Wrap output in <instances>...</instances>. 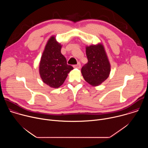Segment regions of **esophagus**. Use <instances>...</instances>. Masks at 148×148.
I'll list each match as a JSON object with an SVG mask.
<instances>
[{
    "mask_svg": "<svg viewBox=\"0 0 148 148\" xmlns=\"http://www.w3.org/2000/svg\"><path fill=\"white\" fill-rule=\"evenodd\" d=\"M73 67H74V68H75V69H80V68H81V64H80V63L78 62L77 65H74Z\"/></svg>",
    "mask_w": 148,
    "mask_h": 148,
    "instance_id": "34e87169",
    "label": "esophagus"
}]
</instances>
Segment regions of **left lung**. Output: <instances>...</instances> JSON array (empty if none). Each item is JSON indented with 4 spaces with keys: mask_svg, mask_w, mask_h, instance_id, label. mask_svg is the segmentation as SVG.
Returning <instances> with one entry per match:
<instances>
[{
    "mask_svg": "<svg viewBox=\"0 0 148 148\" xmlns=\"http://www.w3.org/2000/svg\"><path fill=\"white\" fill-rule=\"evenodd\" d=\"M88 62L81 69L82 75L92 86H98L109 77L111 66L102 45L86 47Z\"/></svg>",
    "mask_w": 148,
    "mask_h": 148,
    "instance_id": "left-lung-1",
    "label": "left lung"
}]
</instances>
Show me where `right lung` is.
<instances>
[{
    "label": "right lung",
    "mask_w": 148,
    "mask_h": 148,
    "mask_svg": "<svg viewBox=\"0 0 148 148\" xmlns=\"http://www.w3.org/2000/svg\"><path fill=\"white\" fill-rule=\"evenodd\" d=\"M61 45L54 36L48 40L41 57L39 73L43 81L50 87L57 88L64 83L68 74L73 70L67 64L65 57L61 53Z\"/></svg>",
    "instance_id": "right-lung-1"
}]
</instances>
